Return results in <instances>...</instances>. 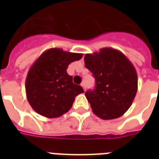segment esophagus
I'll list each match as a JSON object with an SVG mask.
<instances>
[{
    "label": "esophagus",
    "mask_w": 159,
    "mask_h": 159,
    "mask_svg": "<svg viewBox=\"0 0 159 159\" xmlns=\"http://www.w3.org/2000/svg\"><path fill=\"white\" fill-rule=\"evenodd\" d=\"M81 86L82 87L83 90H84V91H86V84H85V82H82V84H81Z\"/></svg>",
    "instance_id": "obj_1"
}]
</instances>
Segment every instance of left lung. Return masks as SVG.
<instances>
[{
  "mask_svg": "<svg viewBox=\"0 0 159 159\" xmlns=\"http://www.w3.org/2000/svg\"><path fill=\"white\" fill-rule=\"evenodd\" d=\"M84 62L96 79L95 89L85 93L92 111L103 120L123 116L138 90L137 72L132 62L120 51L111 48L87 53Z\"/></svg>",
  "mask_w": 159,
  "mask_h": 159,
  "instance_id": "1",
  "label": "left lung"
}]
</instances>
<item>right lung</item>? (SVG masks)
Listing matches in <instances>:
<instances>
[{
  "label": "right lung",
  "instance_id": "add662e5",
  "mask_svg": "<svg viewBox=\"0 0 159 159\" xmlns=\"http://www.w3.org/2000/svg\"><path fill=\"white\" fill-rule=\"evenodd\" d=\"M82 57V53L56 48H49L39 57L25 80L26 97L34 111L47 118L60 117L69 111L75 97L84 91L72 82L67 68Z\"/></svg>",
  "mask_w": 159,
  "mask_h": 159
}]
</instances>
